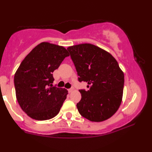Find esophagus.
<instances>
[{
	"instance_id": "1",
	"label": "esophagus",
	"mask_w": 152,
	"mask_h": 152,
	"mask_svg": "<svg viewBox=\"0 0 152 152\" xmlns=\"http://www.w3.org/2000/svg\"><path fill=\"white\" fill-rule=\"evenodd\" d=\"M68 92H70H70H72L74 91V89L73 88H70V89H68Z\"/></svg>"
}]
</instances>
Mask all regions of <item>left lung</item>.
Instances as JSON below:
<instances>
[{"label": "left lung", "instance_id": "8db88e82", "mask_svg": "<svg viewBox=\"0 0 152 152\" xmlns=\"http://www.w3.org/2000/svg\"><path fill=\"white\" fill-rule=\"evenodd\" d=\"M76 67L79 82H86L88 91L80 90L76 107L82 117L101 122L111 117L121 103L124 74L108 51L91 43L67 48Z\"/></svg>", "mask_w": 152, "mask_h": 152}]
</instances>
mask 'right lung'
<instances>
[{"label": "right lung", "mask_w": 152, "mask_h": 152, "mask_svg": "<svg viewBox=\"0 0 152 152\" xmlns=\"http://www.w3.org/2000/svg\"><path fill=\"white\" fill-rule=\"evenodd\" d=\"M69 56L63 46L42 42L20 63L14 77L16 98L22 110L32 119L48 120L60 112L68 91L53 86L52 73Z\"/></svg>", "instance_id": "right-lung-1"}]
</instances>
